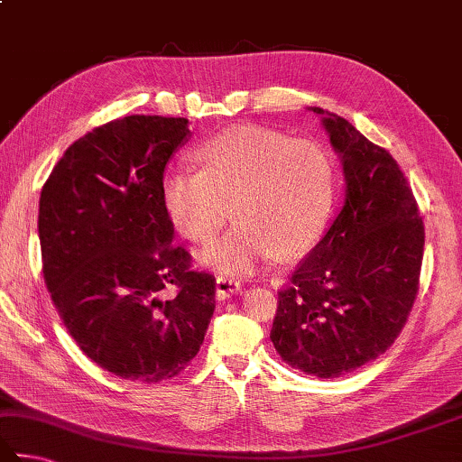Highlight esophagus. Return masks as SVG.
Listing matches in <instances>:
<instances>
[{"label": "esophagus", "mask_w": 462, "mask_h": 462, "mask_svg": "<svg viewBox=\"0 0 462 462\" xmlns=\"http://www.w3.org/2000/svg\"><path fill=\"white\" fill-rule=\"evenodd\" d=\"M242 291V282L232 276H217L216 279V295L217 299H228L234 292Z\"/></svg>", "instance_id": "esophagus-1"}]
</instances>
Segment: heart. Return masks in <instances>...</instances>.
<instances>
[{
	"label": "heart",
	"instance_id": "obj_1",
	"mask_svg": "<svg viewBox=\"0 0 462 462\" xmlns=\"http://www.w3.org/2000/svg\"><path fill=\"white\" fill-rule=\"evenodd\" d=\"M202 170L178 167L163 180V206L181 236L208 245L230 220L238 224L199 254L224 274H246L273 256H299L329 222L335 170L329 151L263 127H234L198 149Z\"/></svg>",
	"mask_w": 462,
	"mask_h": 462
}]
</instances>
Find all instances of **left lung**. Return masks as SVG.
I'll list each match as a JSON object with an SVG mask.
<instances>
[{"label": "left lung", "mask_w": 462, "mask_h": 462, "mask_svg": "<svg viewBox=\"0 0 462 462\" xmlns=\"http://www.w3.org/2000/svg\"><path fill=\"white\" fill-rule=\"evenodd\" d=\"M341 159L346 199L279 292L271 339L295 370L341 377L374 362L412 311L424 224L388 151L341 116L311 106Z\"/></svg>", "instance_id": "obj_1"}]
</instances>
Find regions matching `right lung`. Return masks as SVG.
<instances>
[{"mask_svg": "<svg viewBox=\"0 0 462 462\" xmlns=\"http://www.w3.org/2000/svg\"><path fill=\"white\" fill-rule=\"evenodd\" d=\"M183 116L131 115L64 151L42 188V271L56 311L103 370L171 380L204 343L216 279L171 246L163 171L188 137ZM173 286L176 295L162 291Z\"/></svg>", "mask_w": 462, "mask_h": 462, "instance_id": "1", "label": "right lung"}]
</instances>
